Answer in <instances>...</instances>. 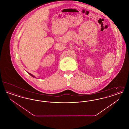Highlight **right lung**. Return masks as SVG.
I'll list each match as a JSON object with an SVG mask.
<instances>
[{"mask_svg": "<svg viewBox=\"0 0 129 129\" xmlns=\"http://www.w3.org/2000/svg\"><path fill=\"white\" fill-rule=\"evenodd\" d=\"M27 72V73H28V74H29V75H31V76H32V77H35V78H36V77H35V76H34V75H33V74H31L30 73H28V72Z\"/></svg>", "mask_w": 129, "mask_h": 129, "instance_id": "add662e5", "label": "right lung"}]
</instances>
